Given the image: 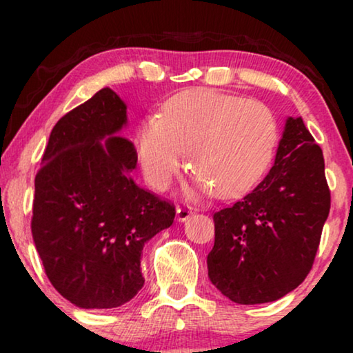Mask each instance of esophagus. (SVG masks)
<instances>
[{
	"mask_svg": "<svg viewBox=\"0 0 353 353\" xmlns=\"http://www.w3.org/2000/svg\"><path fill=\"white\" fill-rule=\"evenodd\" d=\"M192 215L191 207H178L176 209V220L178 221H186Z\"/></svg>",
	"mask_w": 353,
	"mask_h": 353,
	"instance_id": "esophagus-1",
	"label": "esophagus"
}]
</instances>
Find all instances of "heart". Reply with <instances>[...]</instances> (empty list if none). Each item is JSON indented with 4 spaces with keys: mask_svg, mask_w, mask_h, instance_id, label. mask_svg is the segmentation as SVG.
Segmentation results:
<instances>
[{
    "mask_svg": "<svg viewBox=\"0 0 353 353\" xmlns=\"http://www.w3.org/2000/svg\"><path fill=\"white\" fill-rule=\"evenodd\" d=\"M276 141V119L263 103L205 88L173 96L134 134L143 175L154 190L172 185L188 149L194 170L186 194L223 199L244 194L262 178Z\"/></svg>",
    "mask_w": 353,
    "mask_h": 353,
    "instance_id": "heart-1",
    "label": "heart"
}]
</instances>
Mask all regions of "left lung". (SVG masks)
Instances as JSON below:
<instances>
[{
	"mask_svg": "<svg viewBox=\"0 0 353 353\" xmlns=\"http://www.w3.org/2000/svg\"><path fill=\"white\" fill-rule=\"evenodd\" d=\"M331 207L325 159L302 117H288L268 175L215 212L209 278L241 305L278 301L310 272Z\"/></svg>",
	"mask_w": 353,
	"mask_h": 353,
	"instance_id": "8db88e82",
	"label": "left lung"
}]
</instances>
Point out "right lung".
<instances>
[{
	"mask_svg": "<svg viewBox=\"0 0 353 353\" xmlns=\"http://www.w3.org/2000/svg\"><path fill=\"white\" fill-rule=\"evenodd\" d=\"M127 125V104L99 90L54 125L35 178L33 243L56 291L80 308L132 301L144 284V244L175 219V207L132 178Z\"/></svg>",
	"mask_w": 353,
	"mask_h": 353,
	"instance_id": "1",
	"label": "right lung"
}]
</instances>
